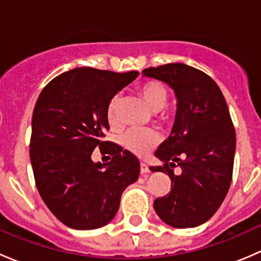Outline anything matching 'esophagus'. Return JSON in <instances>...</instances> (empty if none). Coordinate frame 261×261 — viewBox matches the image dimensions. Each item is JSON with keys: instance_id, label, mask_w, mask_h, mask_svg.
<instances>
[{"instance_id": "obj_1", "label": "esophagus", "mask_w": 261, "mask_h": 261, "mask_svg": "<svg viewBox=\"0 0 261 261\" xmlns=\"http://www.w3.org/2000/svg\"><path fill=\"white\" fill-rule=\"evenodd\" d=\"M149 172H150L149 167H147L145 163H140V173H141V174L146 175Z\"/></svg>"}]
</instances>
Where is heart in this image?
<instances>
[{"instance_id":"heart-1","label":"heart","mask_w":261,"mask_h":261,"mask_svg":"<svg viewBox=\"0 0 261 261\" xmlns=\"http://www.w3.org/2000/svg\"><path fill=\"white\" fill-rule=\"evenodd\" d=\"M138 93L144 101V103L151 110L158 112L164 109L167 105L169 93L168 89L162 83L156 81H145L138 86ZM118 107H120V96L115 94L109 101L106 109L107 121L112 128H117L120 125L118 120ZM159 135L151 130H130L121 139V143L133 154L138 156H144L151 149L159 144Z\"/></svg>"}]
</instances>
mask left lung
I'll list each match as a JSON object with an SVG mask.
<instances>
[{"instance_id":"1","label":"left lung","mask_w":261,"mask_h":261,"mask_svg":"<svg viewBox=\"0 0 261 261\" xmlns=\"http://www.w3.org/2000/svg\"><path fill=\"white\" fill-rule=\"evenodd\" d=\"M143 73L167 83L178 101L172 133L155 151L164 165L150 168L172 180L169 193L154 201L155 212L172 227H196L220 208L232 179L236 135L227 103L210 75L183 63Z\"/></svg>"}]
</instances>
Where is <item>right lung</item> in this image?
<instances>
[{"label": "right lung", "instance_id": "right-lung-1", "mask_svg": "<svg viewBox=\"0 0 261 261\" xmlns=\"http://www.w3.org/2000/svg\"><path fill=\"white\" fill-rule=\"evenodd\" d=\"M139 75L74 68L41 91L31 121L30 160L36 188L53 215L75 230L107 225L117 213L121 194L135 183L140 162L134 154L103 141L110 128L106 109L118 91ZM96 147L113 155L94 163Z\"/></svg>", "mask_w": 261, "mask_h": 261}]
</instances>
